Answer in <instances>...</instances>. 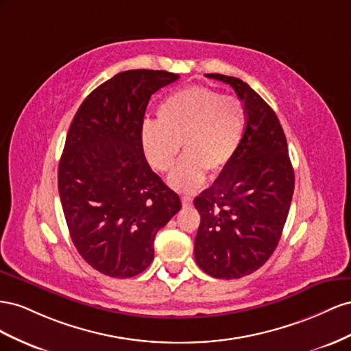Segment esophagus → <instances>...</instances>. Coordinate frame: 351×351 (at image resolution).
<instances>
[{
    "label": "esophagus",
    "mask_w": 351,
    "mask_h": 351,
    "mask_svg": "<svg viewBox=\"0 0 351 351\" xmlns=\"http://www.w3.org/2000/svg\"><path fill=\"white\" fill-rule=\"evenodd\" d=\"M181 199H182V206H184V207H188V206H191V204H193V198H191V197L182 195V197H181Z\"/></svg>",
    "instance_id": "34e87169"
}]
</instances>
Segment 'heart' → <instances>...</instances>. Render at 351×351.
Returning a JSON list of instances; mask_svg holds the SVG:
<instances>
[{"instance_id": "b5f03b06", "label": "heart", "mask_w": 351, "mask_h": 351, "mask_svg": "<svg viewBox=\"0 0 351 351\" xmlns=\"http://www.w3.org/2000/svg\"><path fill=\"white\" fill-rule=\"evenodd\" d=\"M245 129L244 106L207 86H189L169 95L157 108V123L147 122L141 144L149 166L160 173L173 167L179 148L185 157L169 176V185L193 193L232 162Z\"/></svg>"}]
</instances>
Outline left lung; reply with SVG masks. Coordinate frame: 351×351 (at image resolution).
Instances as JSON below:
<instances>
[{"label": "left lung", "instance_id": "1", "mask_svg": "<svg viewBox=\"0 0 351 351\" xmlns=\"http://www.w3.org/2000/svg\"><path fill=\"white\" fill-rule=\"evenodd\" d=\"M234 88L244 103L245 131L232 162L194 199L202 216L197 265L219 279L253 274L272 256L294 194L287 138L272 108L241 79L206 75Z\"/></svg>", "mask_w": 351, "mask_h": 351}]
</instances>
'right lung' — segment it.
<instances>
[{"instance_id":"1","label":"right lung","mask_w":351,"mask_h":351,"mask_svg":"<svg viewBox=\"0 0 351 351\" xmlns=\"http://www.w3.org/2000/svg\"><path fill=\"white\" fill-rule=\"evenodd\" d=\"M166 70H126L95 88L73 117L58 163V193L76 250L98 272L132 278L152 265L154 238L181 199L149 167L144 114Z\"/></svg>"}]
</instances>
